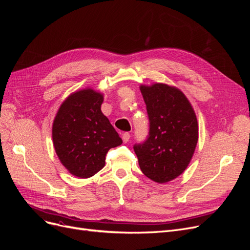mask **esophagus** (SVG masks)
I'll return each mask as SVG.
<instances>
[{
	"instance_id": "34e87169",
	"label": "esophagus",
	"mask_w": 250,
	"mask_h": 250,
	"mask_svg": "<svg viewBox=\"0 0 250 250\" xmlns=\"http://www.w3.org/2000/svg\"><path fill=\"white\" fill-rule=\"evenodd\" d=\"M129 139H130V134L128 133V132H124L122 134V140H123L124 143H127L128 141H129Z\"/></svg>"
}]
</instances>
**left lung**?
Returning <instances> with one entry per match:
<instances>
[{
    "label": "left lung",
    "mask_w": 250,
    "mask_h": 250,
    "mask_svg": "<svg viewBox=\"0 0 250 250\" xmlns=\"http://www.w3.org/2000/svg\"><path fill=\"white\" fill-rule=\"evenodd\" d=\"M149 133L135 144L142 172L158 184L176 178L188 167L198 141V123L191 103L176 87L163 83L142 85Z\"/></svg>",
    "instance_id": "left-lung-1"
}]
</instances>
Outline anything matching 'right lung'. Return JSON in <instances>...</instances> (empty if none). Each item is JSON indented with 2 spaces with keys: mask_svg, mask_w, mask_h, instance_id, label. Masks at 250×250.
<instances>
[{
  "mask_svg": "<svg viewBox=\"0 0 250 250\" xmlns=\"http://www.w3.org/2000/svg\"><path fill=\"white\" fill-rule=\"evenodd\" d=\"M103 95L92 88L69 96L59 107L52 128L60 162L73 175L88 178L105 165L108 150L123 143L101 111Z\"/></svg>",
  "mask_w": 250,
  "mask_h": 250,
  "instance_id": "right-lung-1",
  "label": "right lung"
}]
</instances>
